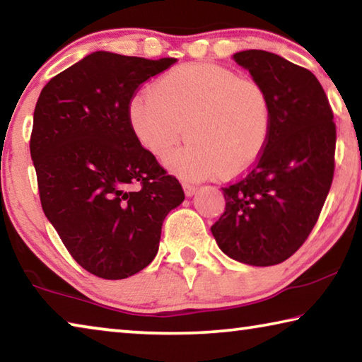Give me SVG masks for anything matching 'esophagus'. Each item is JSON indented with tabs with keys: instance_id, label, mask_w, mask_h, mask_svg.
<instances>
[{
	"instance_id": "obj_1",
	"label": "esophagus",
	"mask_w": 362,
	"mask_h": 362,
	"mask_svg": "<svg viewBox=\"0 0 362 362\" xmlns=\"http://www.w3.org/2000/svg\"><path fill=\"white\" fill-rule=\"evenodd\" d=\"M182 187H183V192H185L187 196H193L196 192V187L192 185V183H182Z\"/></svg>"
}]
</instances>
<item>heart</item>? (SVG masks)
<instances>
[{"mask_svg":"<svg viewBox=\"0 0 362 362\" xmlns=\"http://www.w3.org/2000/svg\"><path fill=\"white\" fill-rule=\"evenodd\" d=\"M129 124L140 144L170 173L188 182L220 173L241 175L260 158L272 127L265 86L214 64L177 66L129 105Z\"/></svg>","mask_w":362,"mask_h":362,"instance_id":"b5f03b06","label":"heart"}]
</instances>
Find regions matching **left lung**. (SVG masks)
Here are the masks:
<instances>
[{
	"label": "left lung",
	"instance_id": "obj_1",
	"mask_svg": "<svg viewBox=\"0 0 362 362\" xmlns=\"http://www.w3.org/2000/svg\"><path fill=\"white\" fill-rule=\"evenodd\" d=\"M233 59L268 90L272 127L254 166L222 188L225 212L211 231L231 259L269 267L296 254L320 218L335 169L334 112L303 66L259 49Z\"/></svg>",
	"mask_w": 362,
	"mask_h": 362
}]
</instances>
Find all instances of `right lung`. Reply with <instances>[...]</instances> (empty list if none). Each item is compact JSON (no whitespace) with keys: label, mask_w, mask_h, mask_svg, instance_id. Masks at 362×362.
<instances>
[{"label":"right lung","mask_w":362,"mask_h":362,"mask_svg":"<svg viewBox=\"0 0 362 362\" xmlns=\"http://www.w3.org/2000/svg\"><path fill=\"white\" fill-rule=\"evenodd\" d=\"M175 62L99 51L54 76L36 102L30 155L41 207L73 259L99 278L150 265L164 218L185 199L129 124L140 86Z\"/></svg>","instance_id":"obj_1"}]
</instances>
